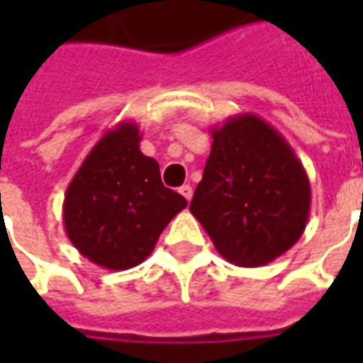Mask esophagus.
Here are the masks:
<instances>
[{
    "label": "esophagus",
    "instance_id": "34e87169",
    "mask_svg": "<svg viewBox=\"0 0 363 363\" xmlns=\"http://www.w3.org/2000/svg\"><path fill=\"white\" fill-rule=\"evenodd\" d=\"M179 192L190 202V198H192V186H190V184H182L181 189H179Z\"/></svg>",
    "mask_w": 363,
    "mask_h": 363
}]
</instances>
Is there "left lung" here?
<instances>
[{"instance_id":"obj_1","label":"left lung","mask_w":363,"mask_h":363,"mask_svg":"<svg viewBox=\"0 0 363 363\" xmlns=\"http://www.w3.org/2000/svg\"><path fill=\"white\" fill-rule=\"evenodd\" d=\"M212 151L190 212L235 267H264L303 235L311 184L286 138L257 114L212 128Z\"/></svg>"}]
</instances>
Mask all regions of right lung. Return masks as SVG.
Instances as JSON below:
<instances>
[{"instance_id": "1", "label": "right lung", "mask_w": 363, "mask_h": 363, "mask_svg": "<svg viewBox=\"0 0 363 363\" xmlns=\"http://www.w3.org/2000/svg\"><path fill=\"white\" fill-rule=\"evenodd\" d=\"M140 128L120 122L83 159L64 198L67 239L85 259L108 270L142 264L161 231L186 208L165 189L159 163L140 151Z\"/></svg>"}]
</instances>
